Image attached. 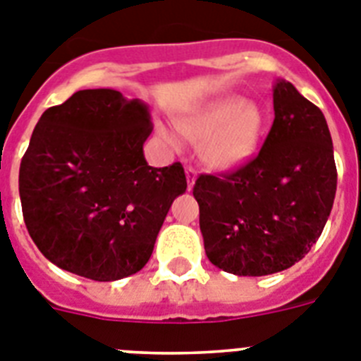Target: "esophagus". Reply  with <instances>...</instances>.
Returning <instances> with one entry per match:
<instances>
[{
  "label": "esophagus",
  "mask_w": 361,
  "mask_h": 361,
  "mask_svg": "<svg viewBox=\"0 0 361 361\" xmlns=\"http://www.w3.org/2000/svg\"><path fill=\"white\" fill-rule=\"evenodd\" d=\"M186 178H188V190H191V188H193V184H195V178H197L195 168L186 166Z\"/></svg>",
  "instance_id": "34e87169"
}]
</instances>
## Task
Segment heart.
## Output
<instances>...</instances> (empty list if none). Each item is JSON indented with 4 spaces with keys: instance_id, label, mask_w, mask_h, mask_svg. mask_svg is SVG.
<instances>
[{
    "instance_id": "heart-1",
    "label": "heart",
    "mask_w": 361,
    "mask_h": 361,
    "mask_svg": "<svg viewBox=\"0 0 361 361\" xmlns=\"http://www.w3.org/2000/svg\"><path fill=\"white\" fill-rule=\"evenodd\" d=\"M262 111L240 95H224L199 111L191 114L183 124L184 135L200 145V157L215 170H235L251 157L262 130ZM159 133L170 145L177 146L178 137L166 128Z\"/></svg>"
}]
</instances>
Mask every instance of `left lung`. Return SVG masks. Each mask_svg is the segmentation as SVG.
Listing matches in <instances>:
<instances>
[{
  "label": "left lung",
  "instance_id": "8db88e82",
  "mask_svg": "<svg viewBox=\"0 0 361 361\" xmlns=\"http://www.w3.org/2000/svg\"><path fill=\"white\" fill-rule=\"evenodd\" d=\"M273 106L258 155L228 173H202L193 186L209 262L238 276L273 275L302 260L336 193L333 139L320 108L283 79Z\"/></svg>",
  "mask_w": 361,
  "mask_h": 361
}]
</instances>
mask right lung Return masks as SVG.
<instances>
[{
    "label": "right lung",
    "instance_id": "add662e5",
    "mask_svg": "<svg viewBox=\"0 0 361 361\" xmlns=\"http://www.w3.org/2000/svg\"><path fill=\"white\" fill-rule=\"evenodd\" d=\"M148 106L110 88L79 90L41 116L19 166L23 219L37 250L97 282L141 271L171 202L180 162L148 166Z\"/></svg>",
    "mask_w": 361,
    "mask_h": 361
}]
</instances>
